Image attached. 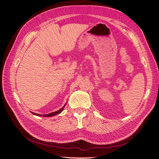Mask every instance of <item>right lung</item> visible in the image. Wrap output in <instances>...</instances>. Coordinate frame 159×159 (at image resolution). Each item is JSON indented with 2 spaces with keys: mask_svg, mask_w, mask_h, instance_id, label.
<instances>
[{
  "mask_svg": "<svg viewBox=\"0 0 159 159\" xmlns=\"http://www.w3.org/2000/svg\"><path fill=\"white\" fill-rule=\"evenodd\" d=\"M64 107H65V105H64V106L63 107L61 108L60 110L57 111L52 112V113H49V114H46V115H39V114H37V113H32V114H34V115H37V116H43V117H49L54 116V115H57V114L60 113L62 111H63V109H64Z\"/></svg>",
  "mask_w": 159,
  "mask_h": 159,
  "instance_id": "add662e5",
  "label": "right lung"
}]
</instances>
